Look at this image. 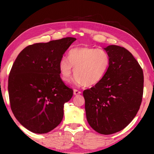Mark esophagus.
Masks as SVG:
<instances>
[{
    "label": "esophagus",
    "instance_id": "obj_1",
    "mask_svg": "<svg viewBox=\"0 0 154 154\" xmlns=\"http://www.w3.org/2000/svg\"><path fill=\"white\" fill-rule=\"evenodd\" d=\"M81 94V92L79 91V90H73V94L74 95H79V94Z\"/></svg>",
    "mask_w": 154,
    "mask_h": 154
}]
</instances>
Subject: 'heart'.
Instances as JSON below:
<instances>
[{"label": "heart", "mask_w": 154, "mask_h": 154, "mask_svg": "<svg viewBox=\"0 0 154 154\" xmlns=\"http://www.w3.org/2000/svg\"><path fill=\"white\" fill-rule=\"evenodd\" d=\"M110 57L108 53L101 49L81 46L71 49L68 60L62 57L59 62L61 79L65 83L70 81L73 69L77 85L92 86L100 83L108 71Z\"/></svg>", "instance_id": "obj_1"}]
</instances>
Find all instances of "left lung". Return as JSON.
Returning <instances> with one entry per match:
<instances>
[{"label": "left lung", "instance_id": "left-lung-1", "mask_svg": "<svg viewBox=\"0 0 154 154\" xmlns=\"http://www.w3.org/2000/svg\"><path fill=\"white\" fill-rule=\"evenodd\" d=\"M109 57L108 71L100 83L83 91L86 118L92 129L111 134L124 129L140 109L143 95V71L125 48H104Z\"/></svg>", "mask_w": 154, "mask_h": 154}]
</instances>
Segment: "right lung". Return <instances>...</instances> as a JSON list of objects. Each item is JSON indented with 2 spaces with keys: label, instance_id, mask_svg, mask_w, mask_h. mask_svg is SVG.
<instances>
[{
  "label": "right lung",
  "instance_id": "obj_1",
  "mask_svg": "<svg viewBox=\"0 0 154 154\" xmlns=\"http://www.w3.org/2000/svg\"><path fill=\"white\" fill-rule=\"evenodd\" d=\"M75 40L67 37L29 45L14 61L8 79L10 106L29 131L47 133L62 121L73 90L61 79L59 62Z\"/></svg>",
  "mask_w": 154,
  "mask_h": 154
}]
</instances>
